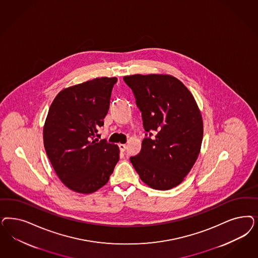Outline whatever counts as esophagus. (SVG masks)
<instances>
[{
    "label": "esophagus",
    "mask_w": 258,
    "mask_h": 258,
    "mask_svg": "<svg viewBox=\"0 0 258 258\" xmlns=\"http://www.w3.org/2000/svg\"><path fill=\"white\" fill-rule=\"evenodd\" d=\"M118 147H119V150H120L121 152H124L126 148H127L125 144H121V143H120V144H118Z\"/></svg>",
    "instance_id": "1"
}]
</instances>
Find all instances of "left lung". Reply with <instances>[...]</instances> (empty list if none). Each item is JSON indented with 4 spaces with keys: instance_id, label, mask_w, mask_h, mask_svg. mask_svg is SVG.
<instances>
[{
    "instance_id": "1",
    "label": "left lung",
    "mask_w": 258,
    "mask_h": 258,
    "mask_svg": "<svg viewBox=\"0 0 258 258\" xmlns=\"http://www.w3.org/2000/svg\"><path fill=\"white\" fill-rule=\"evenodd\" d=\"M123 80L133 91L147 132L140 154L130 160L149 187L172 189L182 182L200 155L203 139L200 108L191 92L173 76L137 74Z\"/></svg>"
}]
</instances>
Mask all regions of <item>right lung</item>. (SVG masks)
<instances>
[{
    "label": "right lung",
    "instance_id": "add662e5",
    "mask_svg": "<svg viewBox=\"0 0 258 258\" xmlns=\"http://www.w3.org/2000/svg\"><path fill=\"white\" fill-rule=\"evenodd\" d=\"M116 81L102 77L70 86L50 105L43 126L44 148L58 178L72 191H98L118 161L117 145L94 140L108 113Z\"/></svg>",
    "mask_w": 258,
    "mask_h": 258
}]
</instances>
